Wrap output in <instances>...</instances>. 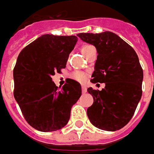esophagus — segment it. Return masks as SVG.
Returning <instances> with one entry per match:
<instances>
[{
  "mask_svg": "<svg viewBox=\"0 0 154 154\" xmlns=\"http://www.w3.org/2000/svg\"><path fill=\"white\" fill-rule=\"evenodd\" d=\"M86 91H87V89H86V86L83 85H82V92H83V93H85Z\"/></svg>",
  "mask_w": 154,
  "mask_h": 154,
  "instance_id": "34e87169",
  "label": "esophagus"
}]
</instances>
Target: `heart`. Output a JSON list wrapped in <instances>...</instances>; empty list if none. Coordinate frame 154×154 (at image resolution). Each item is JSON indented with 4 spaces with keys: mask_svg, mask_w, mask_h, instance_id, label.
Masks as SVG:
<instances>
[{
    "mask_svg": "<svg viewBox=\"0 0 154 154\" xmlns=\"http://www.w3.org/2000/svg\"><path fill=\"white\" fill-rule=\"evenodd\" d=\"M91 46H84L82 48H81V51H82V53L84 52L86 50L87 48H89ZM73 78L75 79V80H77V81H79V82H83L84 80H85L86 79V74L84 73V72H82V71H76L75 72L74 74H73Z\"/></svg>",
    "mask_w": 154,
    "mask_h": 154,
    "instance_id": "obj_1",
    "label": "heart"
}]
</instances>
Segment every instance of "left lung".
Here are the masks:
<instances>
[{"mask_svg":"<svg viewBox=\"0 0 154 154\" xmlns=\"http://www.w3.org/2000/svg\"><path fill=\"white\" fill-rule=\"evenodd\" d=\"M78 36L97 51L91 81L105 83L102 91L87 89L94 100L87 108V116L100 130H120L131 119L142 97L143 71L138 56L113 32L79 33Z\"/></svg>","mask_w":154,"mask_h":154,"instance_id":"left-lung-1","label":"left lung"}]
</instances>
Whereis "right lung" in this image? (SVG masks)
I'll use <instances>...</instances> for the list:
<instances>
[{
    "label": "right lung",
    "instance_id": "right-lung-1",
    "mask_svg": "<svg viewBox=\"0 0 154 154\" xmlns=\"http://www.w3.org/2000/svg\"><path fill=\"white\" fill-rule=\"evenodd\" d=\"M78 38L43 35L24 47L13 69L14 98L32 127L43 132L68 124L73 105L81 96V85L68 79L61 91L51 76L65 69Z\"/></svg>",
    "mask_w": 154,
    "mask_h": 154
}]
</instances>
